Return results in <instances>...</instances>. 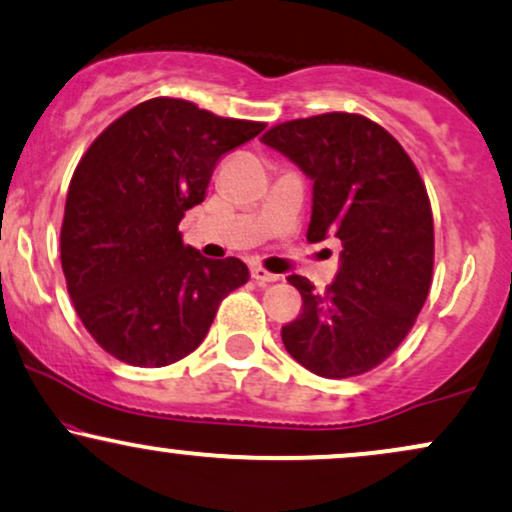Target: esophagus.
I'll use <instances>...</instances> for the list:
<instances>
[{
	"instance_id": "1",
	"label": "esophagus",
	"mask_w": 512,
	"mask_h": 512,
	"mask_svg": "<svg viewBox=\"0 0 512 512\" xmlns=\"http://www.w3.org/2000/svg\"><path fill=\"white\" fill-rule=\"evenodd\" d=\"M250 274H252V279H255L257 283H272V281H279V276L272 274V272H267V269L260 267V264H252V267H250Z\"/></svg>"
}]
</instances>
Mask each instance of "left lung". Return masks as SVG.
Segmentation results:
<instances>
[{
    "mask_svg": "<svg viewBox=\"0 0 512 512\" xmlns=\"http://www.w3.org/2000/svg\"><path fill=\"white\" fill-rule=\"evenodd\" d=\"M262 143L315 181L307 240L334 236L343 248L324 293L305 276H288L303 312L281 329L283 346L317 377L365 374L403 343L432 288L434 217L420 171L362 114L276 123Z\"/></svg>",
    "mask_w": 512,
    "mask_h": 512,
    "instance_id": "8db88e82",
    "label": "left lung"
}]
</instances>
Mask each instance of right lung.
Here are the masks:
<instances>
[{"instance_id":"1","label":"right lung","mask_w":512,"mask_h":512,"mask_svg":"<svg viewBox=\"0 0 512 512\" xmlns=\"http://www.w3.org/2000/svg\"><path fill=\"white\" fill-rule=\"evenodd\" d=\"M188 100L155 97L109 123L80 157L61 221V269L97 346L164 367L205 341L221 300L248 281L238 257L183 245V214L205 200L221 155L262 133Z\"/></svg>"}]
</instances>
